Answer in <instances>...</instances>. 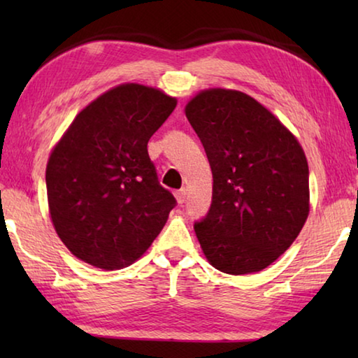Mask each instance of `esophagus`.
<instances>
[{"label":"esophagus","instance_id":"obj_1","mask_svg":"<svg viewBox=\"0 0 358 358\" xmlns=\"http://www.w3.org/2000/svg\"><path fill=\"white\" fill-rule=\"evenodd\" d=\"M175 197H177V202L181 205L186 202V189H180L175 192Z\"/></svg>","mask_w":358,"mask_h":358}]
</instances>
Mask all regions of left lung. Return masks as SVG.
Returning <instances> with one entry per match:
<instances>
[{"instance_id": "left-lung-1", "label": "left lung", "mask_w": 358, "mask_h": 358, "mask_svg": "<svg viewBox=\"0 0 358 358\" xmlns=\"http://www.w3.org/2000/svg\"><path fill=\"white\" fill-rule=\"evenodd\" d=\"M213 173L208 213L194 230L208 262L229 275L273 264L310 213L305 153L273 113L235 90H205L186 106Z\"/></svg>"}]
</instances>
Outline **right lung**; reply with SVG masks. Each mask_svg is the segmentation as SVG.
<instances>
[{"label": "right lung", "mask_w": 358, "mask_h": 358, "mask_svg": "<svg viewBox=\"0 0 358 358\" xmlns=\"http://www.w3.org/2000/svg\"><path fill=\"white\" fill-rule=\"evenodd\" d=\"M177 101L126 83L72 121L45 171L53 226L76 257L98 268L131 265L148 250L177 205L162 187L148 141Z\"/></svg>", "instance_id": "1"}]
</instances>
